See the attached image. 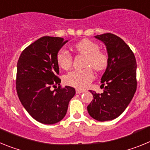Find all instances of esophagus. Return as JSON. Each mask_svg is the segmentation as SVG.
I'll return each instance as SVG.
<instances>
[{
	"instance_id": "obj_1",
	"label": "esophagus",
	"mask_w": 150,
	"mask_h": 150,
	"mask_svg": "<svg viewBox=\"0 0 150 150\" xmlns=\"http://www.w3.org/2000/svg\"><path fill=\"white\" fill-rule=\"evenodd\" d=\"M83 92H85L84 90H80V89H76V94L83 93Z\"/></svg>"
}]
</instances>
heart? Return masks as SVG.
Returning <instances> with one entry per match:
<instances>
[{
    "mask_svg": "<svg viewBox=\"0 0 150 150\" xmlns=\"http://www.w3.org/2000/svg\"><path fill=\"white\" fill-rule=\"evenodd\" d=\"M78 53L86 56L85 67H91L96 71L105 70L109 63V57L106 52L99 50L98 44L88 39L82 40L74 46ZM57 62L62 68L67 70L73 64V57L68 52L62 50L57 55ZM94 78L93 71L90 67L83 70H74L67 74L64 81L67 84L78 88L88 86Z\"/></svg>",
    "mask_w": 150,
    "mask_h": 150,
    "instance_id": "1",
    "label": "heart"
}]
</instances>
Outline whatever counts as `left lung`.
I'll list each match as a JSON object with an SVG mask.
<instances>
[{
    "label": "left lung",
    "mask_w": 150,
    "mask_h": 150,
    "mask_svg": "<svg viewBox=\"0 0 150 150\" xmlns=\"http://www.w3.org/2000/svg\"><path fill=\"white\" fill-rule=\"evenodd\" d=\"M107 46L109 63L101 78L104 92L90 91L93 100L88 114L98 121L114 120L124 112L137 89V63L134 52L122 39L111 33L95 36Z\"/></svg>",
    "instance_id": "obj_1"
}]
</instances>
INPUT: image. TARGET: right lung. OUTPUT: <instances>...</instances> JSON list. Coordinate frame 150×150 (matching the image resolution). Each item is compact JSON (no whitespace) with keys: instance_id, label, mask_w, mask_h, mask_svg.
<instances>
[{"instance_id":"right-lung-1","label":"right lung","mask_w":150,"mask_h":150,"mask_svg":"<svg viewBox=\"0 0 150 150\" xmlns=\"http://www.w3.org/2000/svg\"><path fill=\"white\" fill-rule=\"evenodd\" d=\"M67 42L62 38H40L22 51L17 63L18 98L29 114L43 124L60 122L76 93L72 87H62L58 76L57 55Z\"/></svg>"}]
</instances>
